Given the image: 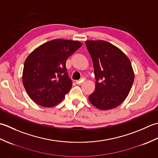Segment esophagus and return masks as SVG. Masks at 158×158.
Instances as JSON below:
<instances>
[{"label": "esophagus", "instance_id": "1", "mask_svg": "<svg viewBox=\"0 0 158 158\" xmlns=\"http://www.w3.org/2000/svg\"><path fill=\"white\" fill-rule=\"evenodd\" d=\"M83 82V80L81 79V80H78V81H77L76 83H77V84H78V85H80V84H81Z\"/></svg>", "mask_w": 158, "mask_h": 158}]
</instances>
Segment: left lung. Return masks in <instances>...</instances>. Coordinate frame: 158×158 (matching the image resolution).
Wrapping results in <instances>:
<instances>
[{"label":"left lung","mask_w":158,"mask_h":158,"mask_svg":"<svg viewBox=\"0 0 158 158\" xmlns=\"http://www.w3.org/2000/svg\"><path fill=\"white\" fill-rule=\"evenodd\" d=\"M85 44L96 79L89 101L100 110L115 108L126 100L135 79L130 60L120 49L105 41H86Z\"/></svg>","instance_id":"left-lung-1"}]
</instances>
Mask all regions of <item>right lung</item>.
Segmentation results:
<instances>
[{
  "label": "right lung",
  "mask_w": 158,
  "mask_h": 158,
  "mask_svg": "<svg viewBox=\"0 0 158 158\" xmlns=\"http://www.w3.org/2000/svg\"><path fill=\"white\" fill-rule=\"evenodd\" d=\"M81 45L77 41L54 39L30 53L23 65L22 82L35 103L49 108L62 101L73 85L66 60Z\"/></svg>",
  "instance_id": "right-lung-1"
}]
</instances>
